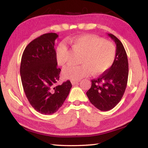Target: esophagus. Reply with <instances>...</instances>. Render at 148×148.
Masks as SVG:
<instances>
[{
	"instance_id": "34e87169",
	"label": "esophagus",
	"mask_w": 148,
	"mask_h": 148,
	"mask_svg": "<svg viewBox=\"0 0 148 148\" xmlns=\"http://www.w3.org/2000/svg\"><path fill=\"white\" fill-rule=\"evenodd\" d=\"M79 82V81H72L71 83H72V85H76V84H78Z\"/></svg>"
}]
</instances>
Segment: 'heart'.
Masks as SVG:
<instances>
[{
	"mask_svg": "<svg viewBox=\"0 0 148 148\" xmlns=\"http://www.w3.org/2000/svg\"><path fill=\"white\" fill-rule=\"evenodd\" d=\"M76 53H82L79 66L69 65L62 71L64 79L77 81L92 72L99 75L107 71L113 64L116 48L113 42L92 34H84L69 40ZM71 53L63 43L57 46L56 57L57 64L63 66L69 61Z\"/></svg>",
	"mask_w": 148,
	"mask_h": 148,
	"instance_id": "1",
	"label": "heart"
}]
</instances>
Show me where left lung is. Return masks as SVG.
<instances>
[{
    "instance_id": "obj_1",
    "label": "left lung",
    "mask_w": 148,
    "mask_h": 148,
    "mask_svg": "<svg viewBox=\"0 0 148 148\" xmlns=\"http://www.w3.org/2000/svg\"><path fill=\"white\" fill-rule=\"evenodd\" d=\"M116 44V56L112 66L98 78L91 80V87L86 95L91 103L101 111H108L122 99L129 75L128 59L121 41L108 34Z\"/></svg>"
}]
</instances>
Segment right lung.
<instances>
[{"label":"right lung","instance_id":"right-lung-1","mask_svg":"<svg viewBox=\"0 0 148 148\" xmlns=\"http://www.w3.org/2000/svg\"><path fill=\"white\" fill-rule=\"evenodd\" d=\"M58 34L46 33L27 45L21 57L20 75L23 90L31 106L42 114H53L69 94V80L57 85L61 69L57 67L55 41Z\"/></svg>","mask_w":148,"mask_h":148}]
</instances>
